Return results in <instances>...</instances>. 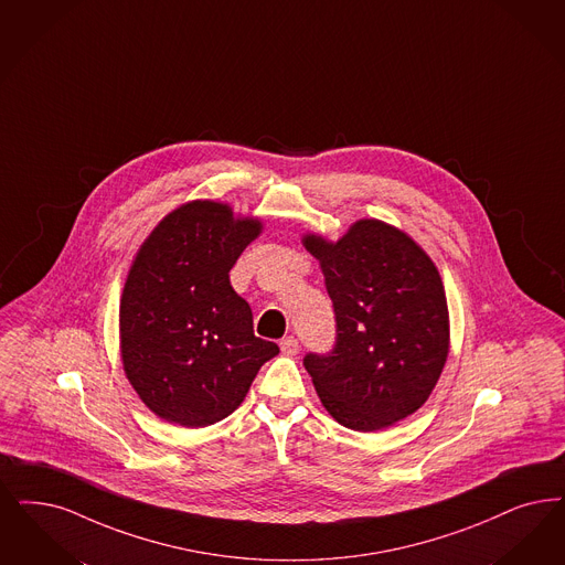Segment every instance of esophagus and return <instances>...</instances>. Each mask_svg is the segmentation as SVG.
Wrapping results in <instances>:
<instances>
[{"label": "esophagus", "instance_id": "34e87169", "mask_svg": "<svg viewBox=\"0 0 565 565\" xmlns=\"http://www.w3.org/2000/svg\"><path fill=\"white\" fill-rule=\"evenodd\" d=\"M280 350H282V354L297 355L299 354V341L292 334L291 337H285L280 341Z\"/></svg>", "mask_w": 565, "mask_h": 565}]
</instances>
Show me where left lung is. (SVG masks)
<instances>
[{
  "mask_svg": "<svg viewBox=\"0 0 565 565\" xmlns=\"http://www.w3.org/2000/svg\"><path fill=\"white\" fill-rule=\"evenodd\" d=\"M303 245L333 301V350L303 358L324 408L355 431L413 415L448 355V308L434 262L376 220L355 222L337 243L312 234Z\"/></svg>",
  "mask_w": 565,
  "mask_h": 565,
  "instance_id": "obj_1",
  "label": "left lung"
}]
</instances>
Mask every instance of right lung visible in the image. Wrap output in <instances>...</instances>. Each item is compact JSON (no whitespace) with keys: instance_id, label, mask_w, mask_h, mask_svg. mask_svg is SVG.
<instances>
[{"instance_id":"1","label":"right lung","mask_w":565,"mask_h":565,"mask_svg":"<svg viewBox=\"0 0 565 565\" xmlns=\"http://www.w3.org/2000/svg\"><path fill=\"white\" fill-rule=\"evenodd\" d=\"M262 231L231 207L194 201L152 231L121 297V355L129 383L152 413L205 427L234 413L274 341L253 333L249 303L231 285L232 266Z\"/></svg>"}]
</instances>
